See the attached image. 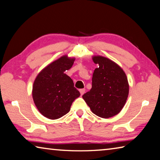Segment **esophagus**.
Returning a JSON list of instances; mask_svg holds the SVG:
<instances>
[{
  "label": "esophagus",
  "mask_w": 160,
  "mask_h": 160,
  "mask_svg": "<svg viewBox=\"0 0 160 160\" xmlns=\"http://www.w3.org/2000/svg\"><path fill=\"white\" fill-rule=\"evenodd\" d=\"M80 92L81 95H82V94L85 92V89H81V90H80Z\"/></svg>",
  "instance_id": "esophagus-1"
}]
</instances>
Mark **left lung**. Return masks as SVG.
I'll return each mask as SVG.
<instances>
[{"instance_id": "obj_1", "label": "left lung", "mask_w": 160, "mask_h": 160, "mask_svg": "<svg viewBox=\"0 0 160 160\" xmlns=\"http://www.w3.org/2000/svg\"><path fill=\"white\" fill-rule=\"evenodd\" d=\"M98 67L94 70L92 89L82 98L94 114L108 118L123 109L128 98V79L121 68L110 59L95 56L92 58Z\"/></svg>"}]
</instances>
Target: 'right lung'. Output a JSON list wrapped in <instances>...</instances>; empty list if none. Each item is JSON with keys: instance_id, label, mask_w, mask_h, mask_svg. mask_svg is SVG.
Wrapping results in <instances>:
<instances>
[{"instance_id": "obj_1", "label": "right lung", "mask_w": 160, "mask_h": 160, "mask_svg": "<svg viewBox=\"0 0 160 160\" xmlns=\"http://www.w3.org/2000/svg\"><path fill=\"white\" fill-rule=\"evenodd\" d=\"M75 58L62 56L44 68L35 79L32 97L37 109L49 119H57L69 112L72 103L80 95L73 81L65 73Z\"/></svg>"}]
</instances>
